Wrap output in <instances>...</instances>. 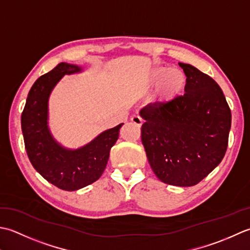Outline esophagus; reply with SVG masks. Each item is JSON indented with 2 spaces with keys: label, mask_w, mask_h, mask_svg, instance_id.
Returning a JSON list of instances; mask_svg holds the SVG:
<instances>
[{
  "label": "esophagus",
  "mask_w": 250,
  "mask_h": 250,
  "mask_svg": "<svg viewBox=\"0 0 250 250\" xmlns=\"http://www.w3.org/2000/svg\"><path fill=\"white\" fill-rule=\"evenodd\" d=\"M131 123L135 124L136 126L140 127V126L142 125V123H144V121H142V119L140 118V116L134 115V116H132V118H131Z\"/></svg>",
  "instance_id": "34e87169"
}]
</instances>
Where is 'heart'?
<instances>
[{
	"mask_svg": "<svg viewBox=\"0 0 250 250\" xmlns=\"http://www.w3.org/2000/svg\"><path fill=\"white\" fill-rule=\"evenodd\" d=\"M159 82V93L162 98L171 100L185 88L187 78L180 69L172 68L168 70L166 67H159L151 71L147 76L146 84L154 86Z\"/></svg>",
	"mask_w": 250,
	"mask_h": 250,
	"instance_id": "obj_1",
	"label": "heart"
}]
</instances>
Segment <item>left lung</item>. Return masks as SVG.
<instances>
[{
  "instance_id": "obj_1",
  "label": "left lung",
  "mask_w": 250,
  "mask_h": 250,
  "mask_svg": "<svg viewBox=\"0 0 250 250\" xmlns=\"http://www.w3.org/2000/svg\"><path fill=\"white\" fill-rule=\"evenodd\" d=\"M187 82L182 96L140 111L141 140L152 170L177 187L197 185L220 164L231 128V110L215 80L179 63Z\"/></svg>"
}]
</instances>
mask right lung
<instances>
[{"label":"right lung","mask_w":250,"mask_h":250,"mask_svg":"<svg viewBox=\"0 0 250 250\" xmlns=\"http://www.w3.org/2000/svg\"><path fill=\"white\" fill-rule=\"evenodd\" d=\"M78 65L61 62L35 81L21 114L25 151L44 179L64 191H75L98 180L119 139L123 123L105 130L78 150H67L54 140L47 126L48 97L64 74L81 72Z\"/></svg>","instance_id":"1"}]
</instances>
